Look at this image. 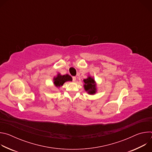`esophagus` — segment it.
I'll return each instance as SVG.
<instances>
[{
    "mask_svg": "<svg viewBox=\"0 0 152 152\" xmlns=\"http://www.w3.org/2000/svg\"><path fill=\"white\" fill-rule=\"evenodd\" d=\"M76 80V77L75 76H73V82H75Z\"/></svg>",
    "mask_w": 152,
    "mask_h": 152,
    "instance_id": "obj_1",
    "label": "esophagus"
}]
</instances>
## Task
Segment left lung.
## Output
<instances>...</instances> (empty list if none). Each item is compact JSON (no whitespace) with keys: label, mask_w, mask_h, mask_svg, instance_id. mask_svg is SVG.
<instances>
[{"label":"left lung","mask_w":152,"mask_h":152,"mask_svg":"<svg viewBox=\"0 0 152 152\" xmlns=\"http://www.w3.org/2000/svg\"><path fill=\"white\" fill-rule=\"evenodd\" d=\"M85 83L83 85V88L85 91L90 95H94L97 91V83L92 76L88 75L87 78L83 80Z\"/></svg>","instance_id":"8db88e82"}]
</instances>
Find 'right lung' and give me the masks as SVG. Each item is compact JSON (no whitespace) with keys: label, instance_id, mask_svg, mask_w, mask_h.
<instances>
[{"label":"right lung","instance_id":"1","mask_svg":"<svg viewBox=\"0 0 152 152\" xmlns=\"http://www.w3.org/2000/svg\"><path fill=\"white\" fill-rule=\"evenodd\" d=\"M53 85L56 88H59L64 85L65 82L67 81H72V77L68 74L62 75L60 73H58L56 76H54L53 78Z\"/></svg>","mask_w":152,"mask_h":152}]
</instances>
